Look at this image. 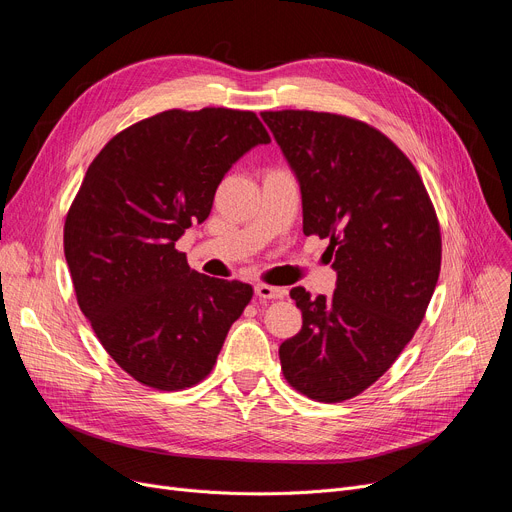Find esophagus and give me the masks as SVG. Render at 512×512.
<instances>
[{
  "label": "esophagus",
  "mask_w": 512,
  "mask_h": 512,
  "mask_svg": "<svg viewBox=\"0 0 512 512\" xmlns=\"http://www.w3.org/2000/svg\"><path fill=\"white\" fill-rule=\"evenodd\" d=\"M255 294H257L261 301H276V299H284L286 290L270 286V284H257L255 286Z\"/></svg>",
  "instance_id": "34e87169"
}]
</instances>
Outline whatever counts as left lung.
Wrapping results in <instances>:
<instances>
[{
  "instance_id": "left-lung-1",
  "label": "left lung",
  "mask_w": 512,
  "mask_h": 512,
  "mask_svg": "<svg viewBox=\"0 0 512 512\" xmlns=\"http://www.w3.org/2000/svg\"><path fill=\"white\" fill-rule=\"evenodd\" d=\"M301 184L305 236L328 238L332 297L297 286L303 328L280 344L286 382L317 402L361 394L392 367L425 317L442 234L425 184L384 132L309 110L261 112Z\"/></svg>"
}]
</instances>
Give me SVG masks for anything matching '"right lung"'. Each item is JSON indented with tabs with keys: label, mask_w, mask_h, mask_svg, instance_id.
Segmentation results:
<instances>
[{
	"label": "right lung",
	"mask_w": 512,
	"mask_h": 512,
	"mask_svg": "<svg viewBox=\"0 0 512 512\" xmlns=\"http://www.w3.org/2000/svg\"><path fill=\"white\" fill-rule=\"evenodd\" d=\"M255 112L168 110L97 153L66 213L76 301L130 378L174 392L211 373L253 286L193 272L176 240L205 222L234 161L270 143Z\"/></svg>",
	"instance_id": "add662e5"
}]
</instances>
